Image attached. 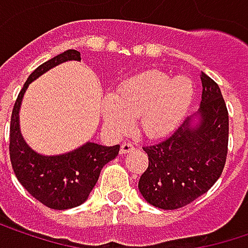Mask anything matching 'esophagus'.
Instances as JSON below:
<instances>
[{
	"label": "esophagus",
	"mask_w": 248,
	"mask_h": 248,
	"mask_svg": "<svg viewBox=\"0 0 248 248\" xmlns=\"http://www.w3.org/2000/svg\"><path fill=\"white\" fill-rule=\"evenodd\" d=\"M132 150H135V146L132 143H129V142H124L121 146V155H126V153H129Z\"/></svg>",
	"instance_id": "obj_1"
}]
</instances>
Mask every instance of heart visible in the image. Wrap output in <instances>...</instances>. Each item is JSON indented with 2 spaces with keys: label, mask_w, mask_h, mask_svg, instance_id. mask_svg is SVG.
Here are the masks:
<instances>
[{
  "label": "heart",
  "mask_w": 248,
  "mask_h": 248,
  "mask_svg": "<svg viewBox=\"0 0 248 248\" xmlns=\"http://www.w3.org/2000/svg\"><path fill=\"white\" fill-rule=\"evenodd\" d=\"M194 93V82L186 75L170 79L162 72H146L119 85L113 95L105 96L102 116L116 132L127 130L138 116L139 127L147 138H163L183 121Z\"/></svg>",
  "instance_id": "heart-1"
}]
</instances>
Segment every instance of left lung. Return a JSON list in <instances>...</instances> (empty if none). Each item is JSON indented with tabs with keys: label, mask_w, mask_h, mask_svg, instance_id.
Wrapping results in <instances>:
<instances>
[{
	"label": "left lung",
	"mask_w": 248,
	"mask_h": 248,
	"mask_svg": "<svg viewBox=\"0 0 248 248\" xmlns=\"http://www.w3.org/2000/svg\"><path fill=\"white\" fill-rule=\"evenodd\" d=\"M199 112L169 138L143 147L149 166L139 180L147 203L163 210L185 207L209 190L226 165L229 112L218 85L204 72ZM198 122L192 124V119Z\"/></svg>",
	"instance_id": "8db88e82"
}]
</instances>
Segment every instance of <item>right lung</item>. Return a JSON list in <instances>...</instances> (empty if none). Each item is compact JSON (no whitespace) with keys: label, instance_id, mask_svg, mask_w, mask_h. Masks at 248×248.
I'll return each instance as SVG.
<instances>
[{"label":"right lung","instance_id":"right-lung-1","mask_svg":"<svg viewBox=\"0 0 248 248\" xmlns=\"http://www.w3.org/2000/svg\"><path fill=\"white\" fill-rule=\"evenodd\" d=\"M66 61H80V54L68 49L39 65L28 77L14 105L10 126V157L16 179L32 197L54 210H66L82 204L95 187L102 168L118 156L121 147L86 142L63 155L44 156L24 140L19 129V108L28 85Z\"/></svg>","mask_w":248,"mask_h":248}]
</instances>
